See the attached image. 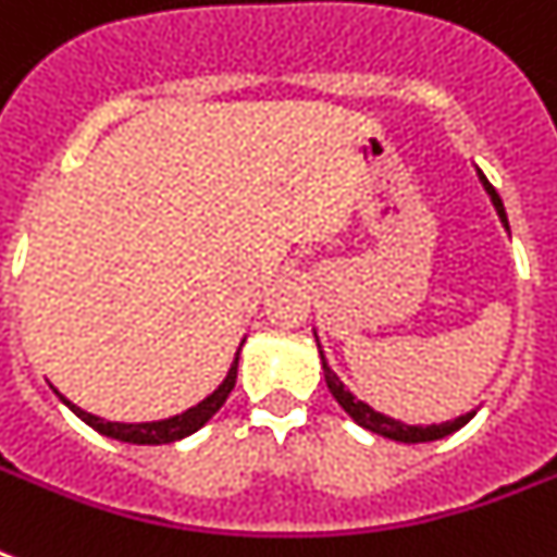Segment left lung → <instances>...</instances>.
<instances>
[{"mask_svg": "<svg viewBox=\"0 0 557 557\" xmlns=\"http://www.w3.org/2000/svg\"><path fill=\"white\" fill-rule=\"evenodd\" d=\"M476 178H480V185L485 187V193H488V199H492L494 210H497V216H500L503 227L509 231V219H506V208H503L500 196H497V190L492 187V182L485 178V173L480 168H476ZM314 338H318V332H314ZM318 349H321V344H318ZM321 364H323V379H326V387H330V393L335 396V401H338L344 410H347V416L352 419L356 424H361V428H367V431L379 433V436H384V440H396V442H407V445H416V442H433V440H445V436H450L454 431H459L462 424L471 419V416L476 413V410H471V413L459 416V419H454V422H442V424H405L398 422V419H389V416L379 413V410H372L370 405H364V401H358L352 393L347 389V384L332 372V367L326 364V358H323V349H321Z\"/></svg>", "mask_w": 557, "mask_h": 557, "instance_id": "8db88e82", "label": "left lung"}]
</instances>
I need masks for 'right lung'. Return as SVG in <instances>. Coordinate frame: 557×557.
<instances>
[{
	"mask_svg": "<svg viewBox=\"0 0 557 557\" xmlns=\"http://www.w3.org/2000/svg\"><path fill=\"white\" fill-rule=\"evenodd\" d=\"M243 344H245V338H243ZM243 344H239V349H243ZM239 349H236L234 364H231L227 375L222 379V384H219V387L213 389L210 396L201 398L199 405L187 407L185 413L170 416V419H159V422H109V419H100V416H95V413H86L83 407H77L74 401H69V398H65L57 387H51V389H54L57 396H60V401H63V405L69 407L74 416H81L83 422L89 424V428H95L98 433H103V436H109V440L129 442V445H168V442L185 440V436H190V433L199 431L201 424H208L219 407L225 405V398L231 396V389H234V384H236Z\"/></svg>",
	"mask_w": 557,
	"mask_h": 557,
	"instance_id": "add662e5",
	"label": "right lung"
}]
</instances>
